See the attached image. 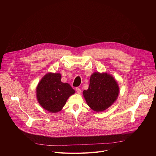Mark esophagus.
I'll list each match as a JSON object with an SVG mask.
<instances>
[{
  "label": "esophagus",
  "mask_w": 156,
  "mask_h": 156,
  "mask_svg": "<svg viewBox=\"0 0 156 156\" xmlns=\"http://www.w3.org/2000/svg\"><path fill=\"white\" fill-rule=\"evenodd\" d=\"M76 91L77 93H78V94H80V93L81 92V90H80L78 87H76Z\"/></svg>",
  "instance_id": "obj_1"
}]
</instances>
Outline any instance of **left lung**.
Listing matches in <instances>:
<instances>
[{
  "label": "left lung",
  "mask_w": 156,
  "mask_h": 156,
  "mask_svg": "<svg viewBox=\"0 0 156 156\" xmlns=\"http://www.w3.org/2000/svg\"><path fill=\"white\" fill-rule=\"evenodd\" d=\"M83 94L89 107L99 112L107 109L116 100L119 87L112 76L97 72L91 75L89 87Z\"/></svg>",
  "instance_id": "1"
}]
</instances>
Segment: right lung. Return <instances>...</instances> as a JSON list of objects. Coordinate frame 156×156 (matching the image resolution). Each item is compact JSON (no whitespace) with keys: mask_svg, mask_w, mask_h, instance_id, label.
<instances>
[{"mask_svg":"<svg viewBox=\"0 0 156 156\" xmlns=\"http://www.w3.org/2000/svg\"><path fill=\"white\" fill-rule=\"evenodd\" d=\"M59 73H48L37 87L39 104L45 110L53 113L60 111L69 97L75 91L69 83H62Z\"/></svg>","mask_w":156,"mask_h":156,"instance_id":"1","label":"right lung"}]
</instances>
